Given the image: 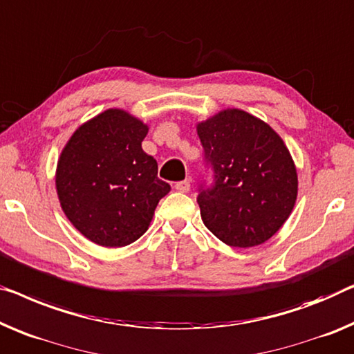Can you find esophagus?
Returning <instances> with one entry per match:
<instances>
[{"label":"esophagus","mask_w":354,"mask_h":354,"mask_svg":"<svg viewBox=\"0 0 354 354\" xmlns=\"http://www.w3.org/2000/svg\"><path fill=\"white\" fill-rule=\"evenodd\" d=\"M175 189L179 192H189V189H191V183H189L187 179H184V181H178L175 184Z\"/></svg>","instance_id":"34e87169"}]
</instances>
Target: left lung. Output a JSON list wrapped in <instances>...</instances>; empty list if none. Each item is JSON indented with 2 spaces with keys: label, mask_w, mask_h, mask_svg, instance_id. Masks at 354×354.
<instances>
[{
  "label": "left lung",
  "mask_w": 354,
  "mask_h": 354,
  "mask_svg": "<svg viewBox=\"0 0 354 354\" xmlns=\"http://www.w3.org/2000/svg\"><path fill=\"white\" fill-rule=\"evenodd\" d=\"M205 171L197 203L203 224L225 245L267 241L289 218L297 173L270 125L241 109H225L197 125Z\"/></svg>",
  "instance_id": "1"
}]
</instances>
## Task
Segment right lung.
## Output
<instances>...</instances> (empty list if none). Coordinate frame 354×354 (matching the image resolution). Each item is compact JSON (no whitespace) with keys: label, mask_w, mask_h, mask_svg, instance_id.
<instances>
[{"label":"right lung","mask_w":354,"mask_h":354,"mask_svg":"<svg viewBox=\"0 0 354 354\" xmlns=\"http://www.w3.org/2000/svg\"><path fill=\"white\" fill-rule=\"evenodd\" d=\"M147 125L122 109H108L73 133L57 165V194L66 218L93 243L120 248L149 227L170 192L141 141Z\"/></svg>","instance_id":"obj_1"}]
</instances>
